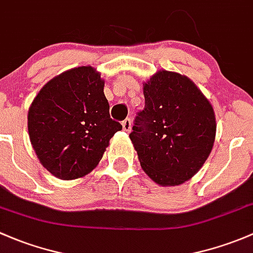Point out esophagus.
<instances>
[{
  "mask_svg": "<svg viewBox=\"0 0 253 253\" xmlns=\"http://www.w3.org/2000/svg\"><path fill=\"white\" fill-rule=\"evenodd\" d=\"M122 126H123L124 131H130L131 130V121L130 119H126V121L122 122Z\"/></svg>",
  "mask_w": 253,
  "mask_h": 253,
  "instance_id": "esophagus-1",
  "label": "esophagus"
}]
</instances>
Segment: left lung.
Returning <instances> with one entry per match:
<instances>
[{
	"instance_id": "obj_1",
	"label": "left lung",
	"mask_w": 253,
	"mask_h": 253,
	"mask_svg": "<svg viewBox=\"0 0 253 253\" xmlns=\"http://www.w3.org/2000/svg\"><path fill=\"white\" fill-rule=\"evenodd\" d=\"M145 108L129 135L144 171L161 186L190 180L215 139L214 111L185 75L158 70L144 83Z\"/></svg>"
}]
</instances>
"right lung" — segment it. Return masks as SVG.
<instances>
[{"label":"right lung","instance_id":"add662e5","mask_svg":"<svg viewBox=\"0 0 253 253\" xmlns=\"http://www.w3.org/2000/svg\"><path fill=\"white\" fill-rule=\"evenodd\" d=\"M105 80L82 66L52 78L28 112V131L40 163L56 178L73 180L90 173L119 130L109 117Z\"/></svg>","mask_w":253,"mask_h":253}]
</instances>
